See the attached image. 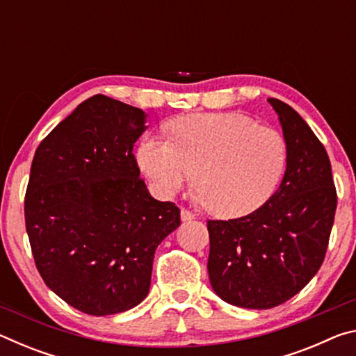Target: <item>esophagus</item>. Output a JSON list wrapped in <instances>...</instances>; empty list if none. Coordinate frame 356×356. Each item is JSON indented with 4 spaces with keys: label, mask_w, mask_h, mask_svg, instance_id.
Here are the masks:
<instances>
[{
    "label": "esophagus",
    "mask_w": 356,
    "mask_h": 356,
    "mask_svg": "<svg viewBox=\"0 0 356 356\" xmlns=\"http://www.w3.org/2000/svg\"><path fill=\"white\" fill-rule=\"evenodd\" d=\"M180 218H182V221H191L195 220V213L190 212L188 209H182L180 210Z\"/></svg>",
    "instance_id": "esophagus-1"
}]
</instances>
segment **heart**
<instances>
[{
  "mask_svg": "<svg viewBox=\"0 0 356 356\" xmlns=\"http://www.w3.org/2000/svg\"><path fill=\"white\" fill-rule=\"evenodd\" d=\"M136 161L160 196L177 195L195 176L209 212L237 218L254 212L278 188L287 143L281 131L240 113L186 114L171 124L170 140L144 136Z\"/></svg>",
  "mask_w": 356,
  "mask_h": 356,
  "instance_id": "1",
  "label": "heart"
}]
</instances>
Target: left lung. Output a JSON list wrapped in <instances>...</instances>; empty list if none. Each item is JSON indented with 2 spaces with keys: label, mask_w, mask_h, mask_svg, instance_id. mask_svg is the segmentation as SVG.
<instances>
[{
  "label": "left lung",
  "mask_w": 356,
  "mask_h": 356,
  "mask_svg": "<svg viewBox=\"0 0 356 356\" xmlns=\"http://www.w3.org/2000/svg\"><path fill=\"white\" fill-rule=\"evenodd\" d=\"M268 102L287 143L280 188L250 215L207 221L210 284L226 303L248 309L282 305L314 278L337 204L323 144L292 106Z\"/></svg>",
  "instance_id": "obj_1"
}]
</instances>
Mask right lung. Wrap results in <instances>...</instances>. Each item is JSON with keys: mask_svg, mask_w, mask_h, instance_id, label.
Returning <instances> with one entry per match:
<instances>
[{"mask_svg": "<svg viewBox=\"0 0 356 356\" xmlns=\"http://www.w3.org/2000/svg\"><path fill=\"white\" fill-rule=\"evenodd\" d=\"M143 110L97 94L35 150L25 196L33 257L45 284L91 316L147 297L156 246L180 225L174 202L149 195L134 155Z\"/></svg>", "mask_w": 356, "mask_h": 356, "instance_id": "add662e5", "label": "right lung"}]
</instances>
